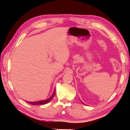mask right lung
<instances>
[{"mask_svg": "<svg viewBox=\"0 0 130 130\" xmlns=\"http://www.w3.org/2000/svg\"><path fill=\"white\" fill-rule=\"evenodd\" d=\"M55 94H56V89H54V92H53L52 95L49 98H48L47 99H45V100H43V101H35V102H27L28 104H31V105H44V104H47V103H48L50 101L51 99L53 98V97L55 96Z\"/></svg>", "mask_w": 130, "mask_h": 130, "instance_id": "obj_1", "label": "right lung"}]
</instances>
